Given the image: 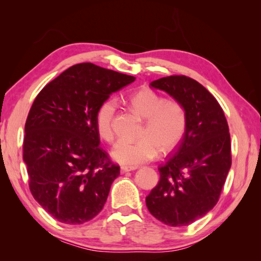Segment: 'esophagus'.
<instances>
[{"mask_svg": "<svg viewBox=\"0 0 261 261\" xmlns=\"http://www.w3.org/2000/svg\"><path fill=\"white\" fill-rule=\"evenodd\" d=\"M135 169H136V167H125V166H123V167L120 168V171H121V174H124V173H127V171H131Z\"/></svg>", "mask_w": 261, "mask_h": 261, "instance_id": "obj_1", "label": "esophagus"}]
</instances>
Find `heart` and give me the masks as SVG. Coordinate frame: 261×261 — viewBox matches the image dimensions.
Returning a JSON list of instances; mask_svg holds the SVG:
<instances>
[{
  "mask_svg": "<svg viewBox=\"0 0 261 261\" xmlns=\"http://www.w3.org/2000/svg\"><path fill=\"white\" fill-rule=\"evenodd\" d=\"M131 107L146 120L139 141L120 140L112 149V157L126 166H137L154 158L157 148L169 152L178 145L186 130V113L179 103L166 101L151 88H141L129 98ZM116 103L113 99L103 102L95 115L98 136L111 142L114 138L113 118Z\"/></svg>",
  "mask_w": 261,
  "mask_h": 261,
  "instance_id": "b5f03b06",
  "label": "heart"
}]
</instances>
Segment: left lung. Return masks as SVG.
I'll return each mask as SVG.
<instances>
[{"instance_id":"obj_1","label":"left lung","mask_w":261,"mask_h":261,"mask_svg":"<svg viewBox=\"0 0 261 261\" xmlns=\"http://www.w3.org/2000/svg\"><path fill=\"white\" fill-rule=\"evenodd\" d=\"M179 103L186 130L175 150L158 167L160 179L146 197L154 218L184 226L203 218L218 203L231 167L229 125L219 102L206 88L184 75L150 83Z\"/></svg>"}]
</instances>
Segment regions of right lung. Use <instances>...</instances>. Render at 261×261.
Segmentation results:
<instances>
[{
  "mask_svg": "<svg viewBox=\"0 0 261 261\" xmlns=\"http://www.w3.org/2000/svg\"><path fill=\"white\" fill-rule=\"evenodd\" d=\"M136 77L92 63L71 66L42 88L28 114L23 160L32 196L59 222L101 212L120 166L99 147L97 109Z\"/></svg>",
  "mask_w": 261,
  "mask_h": 261,
  "instance_id": "right-lung-1",
  "label": "right lung"
}]
</instances>
